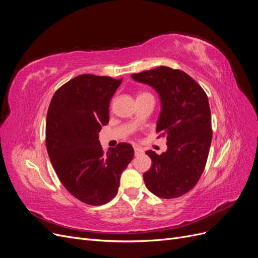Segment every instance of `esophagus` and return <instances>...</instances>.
Here are the masks:
<instances>
[{"label": "esophagus", "instance_id": "1", "mask_svg": "<svg viewBox=\"0 0 258 258\" xmlns=\"http://www.w3.org/2000/svg\"><path fill=\"white\" fill-rule=\"evenodd\" d=\"M142 153H143V151L141 150V148H140V147H135V155H136V156L141 155Z\"/></svg>", "mask_w": 258, "mask_h": 258}]
</instances>
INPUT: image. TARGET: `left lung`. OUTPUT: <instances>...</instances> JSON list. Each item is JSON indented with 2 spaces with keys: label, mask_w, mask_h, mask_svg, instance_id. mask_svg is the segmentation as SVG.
<instances>
[{
  "label": "left lung",
  "mask_w": 258,
  "mask_h": 258,
  "mask_svg": "<svg viewBox=\"0 0 258 258\" xmlns=\"http://www.w3.org/2000/svg\"><path fill=\"white\" fill-rule=\"evenodd\" d=\"M131 77L159 93L161 112L156 132L158 138L166 137L168 144L161 155L146 152L152 167L143 174L145 185L157 197H181L198 183L208 160L213 131L207 93L188 74L169 67Z\"/></svg>",
  "instance_id": "left-lung-1"
}]
</instances>
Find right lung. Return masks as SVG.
<instances>
[{
  "label": "right lung",
  "instance_id": "1",
  "mask_svg": "<svg viewBox=\"0 0 258 258\" xmlns=\"http://www.w3.org/2000/svg\"><path fill=\"white\" fill-rule=\"evenodd\" d=\"M122 79L82 74L54 92L46 119V148L60 182L90 206L111 201L135 156L129 143L104 152L99 132L108 123L110 101Z\"/></svg>",
  "mask_w": 258,
  "mask_h": 258
}]
</instances>
